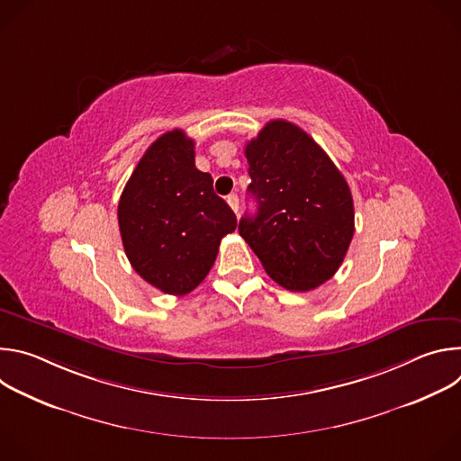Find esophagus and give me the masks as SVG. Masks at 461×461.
<instances>
[{
  "label": "esophagus",
  "instance_id": "obj_1",
  "mask_svg": "<svg viewBox=\"0 0 461 461\" xmlns=\"http://www.w3.org/2000/svg\"><path fill=\"white\" fill-rule=\"evenodd\" d=\"M228 204H230V208L233 210V213L237 215V213H239V196H237V194H230V196H228Z\"/></svg>",
  "mask_w": 461,
  "mask_h": 461
}]
</instances>
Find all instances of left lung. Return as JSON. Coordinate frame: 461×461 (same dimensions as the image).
<instances>
[{
	"mask_svg": "<svg viewBox=\"0 0 461 461\" xmlns=\"http://www.w3.org/2000/svg\"><path fill=\"white\" fill-rule=\"evenodd\" d=\"M257 213L239 233L267 274L290 292H310L341 267L354 237L350 187L321 146L286 120L246 144Z\"/></svg>",
	"mask_w": 461,
	"mask_h": 461,
	"instance_id": "1",
	"label": "left lung"
}]
</instances>
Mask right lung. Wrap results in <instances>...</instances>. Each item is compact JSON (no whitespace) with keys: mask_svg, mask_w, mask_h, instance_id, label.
<instances>
[{"mask_svg":"<svg viewBox=\"0 0 461 461\" xmlns=\"http://www.w3.org/2000/svg\"><path fill=\"white\" fill-rule=\"evenodd\" d=\"M118 226L135 272L169 295H185L210 274L237 217L194 167V142L182 129L157 139L118 203Z\"/></svg>","mask_w":461,"mask_h":461,"instance_id":"right-lung-1","label":"right lung"}]
</instances>
